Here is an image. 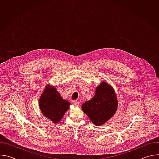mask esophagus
<instances>
[{"mask_svg": "<svg viewBox=\"0 0 159 159\" xmlns=\"http://www.w3.org/2000/svg\"><path fill=\"white\" fill-rule=\"evenodd\" d=\"M73 104H74V105L75 106H79V102L78 101H73Z\"/></svg>", "mask_w": 159, "mask_h": 159, "instance_id": "1", "label": "esophagus"}]
</instances>
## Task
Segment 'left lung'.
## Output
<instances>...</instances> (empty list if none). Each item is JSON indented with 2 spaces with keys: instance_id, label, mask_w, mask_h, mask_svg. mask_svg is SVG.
<instances>
[{
  "instance_id": "left-lung-1",
  "label": "left lung",
  "mask_w": 159,
  "mask_h": 159,
  "mask_svg": "<svg viewBox=\"0 0 159 159\" xmlns=\"http://www.w3.org/2000/svg\"><path fill=\"white\" fill-rule=\"evenodd\" d=\"M118 107L116 94L113 88L102 82L96 88L95 96L82 105V111L95 125L106 123L115 115Z\"/></svg>"
}]
</instances>
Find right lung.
<instances>
[{
    "mask_svg": "<svg viewBox=\"0 0 159 159\" xmlns=\"http://www.w3.org/2000/svg\"><path fill=\"white\" fill-rule=\"evenodd\" d=\"M39 105L43 115L57 123L69 109L70 103L62 99L56 88L48 85L39 98Z\"/></svg>",
    "mask_w": 159,
    "mask_h": 159,
    "instance_id": "right-lung-1",
    "label": "right lung"
}]
</instances>
